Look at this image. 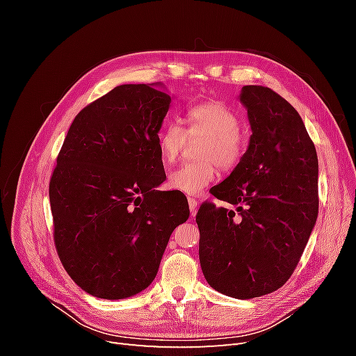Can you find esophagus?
<instances>
[{
    "label": "esophagus",
    "instance_id": "1",
    "mask_svg": "<svg viewBox=\"0 0 356 356\" xmlns=\"http://www.w3.org/2000/svg\"><path fill=\"white\" fill-rule=\"evenodd\" d=\"M188 207H190L191 215H196V211H197V200H196L195 197H188Z\"/></svg>",
    "mask_w": 356,
    "mask_h": 356
}]
</instances>
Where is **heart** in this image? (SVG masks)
I'll return each mask as SVG.
<instances>
[{
    "instance_id": "b5f03b06",
    "label": "heart",
    "mask_w": 356,
    "mask_h": 356,
    "mask_svg": "<svg viewBox=\"0 0 356 356\" xmlns=\"http://www.w3.org/2000/svg\"><path fill=\"white\" fill-rule=\"evenodd\" d=\"M184 129L170 120L160 129L157 145L160 157L170 165L178 160L188 138H204L199 148L200 160L187 161L169 175V187L184 195H199L217 175V165L230 170L245 154V143L239 132L241 117L227 104L208 101L193 105L186 115Z\"/></svg>"
}]
</instances>
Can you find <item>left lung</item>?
I'll return each instance as SVG.
<instances>
[{
    "label": "left lung",
    "mask_w": 356,
    "mask_h": 356,
    "mask_svg": "<svg viewBox=\"0 0 356 356\" xmlns=\"http://www.w3.org/2000/svg\"><path fill=\"white\" fill-rule=\"evenodd\" d=\"M252 135L232 174L209 191L236 211L203 202L199 260L218 293L246 300L293 275L318 218V156L300 114L264 86H243Z\"/></svg>",
    "instance_id": "obj_1"
}]
</instances>
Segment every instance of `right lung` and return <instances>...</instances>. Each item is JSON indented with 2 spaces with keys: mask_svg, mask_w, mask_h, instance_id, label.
<instances>
[{
  "mask_svg": "<svg viewBox=\"0 0 356 356\" xmlns=\"http://www.w3.org/2000/svg\"><path fill=\"white\" fill-rule=\"evenodd\" d=\"M122 84L75 115L49 186L60 263L86 293L120 300L154 281L172 232L188 220L166 179L157 136L170 96Z\"/></svg>",
  "mask_w": 356,
  "mask_h": 356,
  "instance_id": "1",
  "label": "right lung"
}]
</instances>
